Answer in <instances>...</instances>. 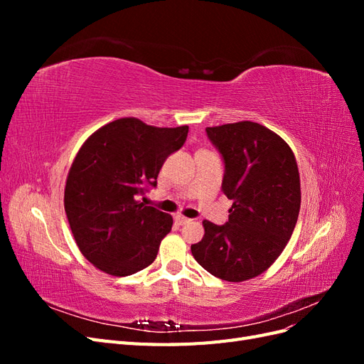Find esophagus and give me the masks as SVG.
I'll list each match as a JSON object with an SVG mask.
<instances>
[{"label": "esophagus", "mask_w": 364, "mask_h": 364, "mask_svg": "<svg viewBox=\"0 0 364 364\" xmlns=\"http://www.w3.org/2000/svg\"><path fill=\"white\" fill-rule=\"evenodd\" d=\"M174 220H176V223H178V225H186V223H190L191 222V220L190 218H186V217H183V215H176L174 217Z\"/></svg>", "instance_id": "obj_1"}]
</instances>
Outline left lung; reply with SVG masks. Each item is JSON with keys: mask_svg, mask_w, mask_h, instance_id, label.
<instances>
[{"mask_svg": "<svg viewBox=\"0 0 364 364\" xmlns=\"http://www.w3.org/2000/svg\"><path fill=\"white\" fill-rule=\"evenodd\" d=\"M222 155V191L234 200L225 225L205 220L196 261L215 278L240 282L274 262L293 234L301 209V181L291 149L258 123L206 127Z\"/></svg>", "mask_w": 364, "mask_h": 364, "instance_id": "8db88e82", "label": "left lung"}]
</instances>
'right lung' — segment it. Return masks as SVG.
<instances>
[{"mask_svg": "<svg viewBox=\"0 0 364 364\" xmlns=\"http://www.w3.org/2000/svg\"><path fill=\"white\" fill-rule=\"evenodd\" d=\"M188 126L153 127L136 118L112 121L85 141L65 186V213L83 257L114 277L155 261L171 215L138 197L156 188L158 174L186 141Z\"/></svg>", "mask_w": 364, "mask_h": 364, "instance_id": "obj_1", "label": "right lung"}]
</instances>
